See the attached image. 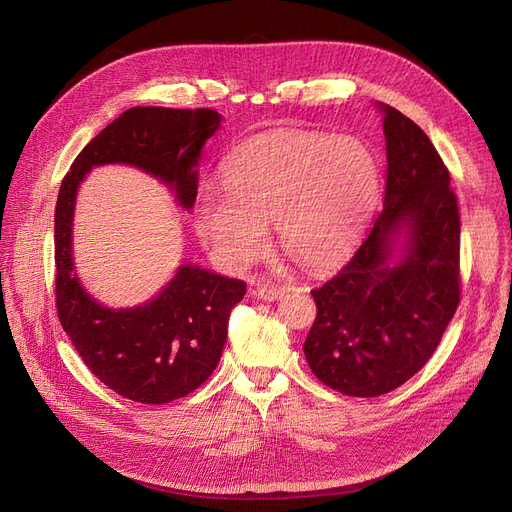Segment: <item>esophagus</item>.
Segmentation results:
<instances>
[{
    "label": "esophagus",
    "instance_id": "esophagus-1",
    "mask_svg": "<svg viewBox=\"0 0 512 512\" xmlns=\"http://www.w3.org/2000/svg\"><path fill=\"white\" fill-rule=\"evenodd\" d=\"M255 294L263 301H278L284 294V288L276 286V284H257Z\"/></svg>",
    "mask_w": 512,
    "mask_h": 512
}]
</instances>
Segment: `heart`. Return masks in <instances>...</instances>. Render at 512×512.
<instances>
[{"label":"heart","instance_id":"obj_1","mask_svg":"<svg viewBox=\"0 0 512 512\" xmlns=\"http://www.w3.org/2000/svg\"><path fill=\"white\" fill-rule=\"evenodd\" d=\"M222 188H203L195 228L213 259L242 270L276 224L282 251L309 272L351 255L380 193L371 149L353 137L278 128L255 134L224 164Z\"/></svg>","mask_w":512,"mask_h":512}]
</instances>
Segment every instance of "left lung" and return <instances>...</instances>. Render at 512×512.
<instances>
[{"label": "left lung", "instance_id": "8db88e82", "mask_svg": "<svg viewBox=\"0 0 512 512\" xmlns=\"http://www.w3.org/2000/svg\"><path fill=\"white\" fill-rule=\"evenodd\" d=\"M380 110L384 209L353 259L311 290L317 317L303 346L317 380L359 398L411 380L461 301V220L448 168L411 118L384 103ZM398 235L406 247L392 262Z\"/></svg>", "mask_w": 512, "mask_h": 512}]
</instances>
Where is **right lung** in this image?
<instances>
[{
    "label": "right lung",
    "mask_w": 512,
    "mask_h": 512,
    "mask_svg": "<svg viewBox=\"0 0 512 512\" xmlns=\"http://www.w3.org/2000/svg\"><path fill=\"white\" fill-rule=\"evenodd\" d=\"M222 116L215 110L130 107L78 153L56 205V307L76 353L107 388L143 405H164L197 390L213 373L228 317L247 284L180 265L170 284L141 307L107 309L78 282L72 218L78 184L103 164H128L168 184L178 203L197 199L201 149Z\"/></svg>",
    "instance_id": "1"
}]
</instances>
